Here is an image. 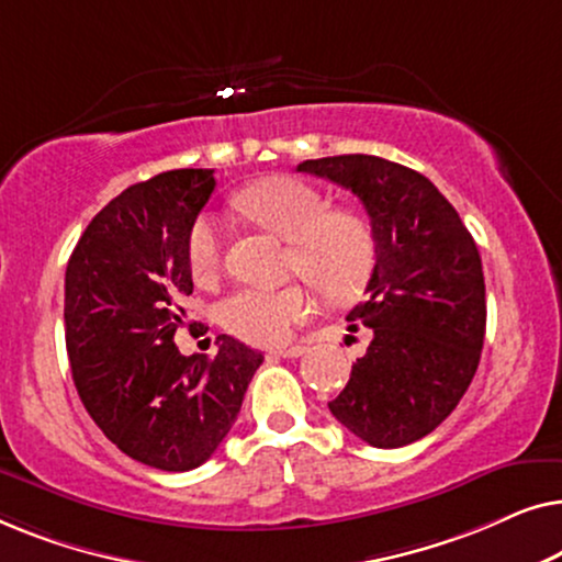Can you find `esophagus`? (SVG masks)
<instances>
[{
	"mask_svg": "<svg viewBox=\"0 0 562 562\" xmlns=\"http://www.w3.org/2000/svg\"><path fill=\"white\" fill-rule=\"evenodd\" d=\"M304 350L306 348H302V345H291V348L271 350V352H268V356H271V358H299V356H304Z\"/></svg>",
	"mask_w": 562,
	"mask_h": 562,
	"instance_id": "34e87169",
	"label": "esophagus"
}]
</instances>
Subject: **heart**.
Returning a JSON list of instances; mask_svg holds the SVG:
<instances>
[{"instance_id": "1", "label": "heart", "mask_w": 562, "mask_h": 562, "mask_svg": "<svg viewBox=\"0 0 562 562\" xmlns=\"http://www.w3.org/2000/svg\"><path fill=\"white\" fill-rule=\"evenodd\" d=\"M237 210L291 245L289 268L327 299L358 294L371 279L375 243L371 227L350 212H329V199L294 176H268L235 199ZM225 260V227L212 214L191 225L187 263L199 283H212ZM314 299L299 283L283 289H237L222 299L220 319L245 342L283 345L312 317Z\"/></svg>"}]
</instances>
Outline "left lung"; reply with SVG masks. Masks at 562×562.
Wrapping results in <instances>:
<instances>
[{
	"mask_svg": "<svg viewBox=\"0 0 562 562\" xmlns=\"http://www.w3.org/2000/svg\"><path fill=\"white\" fill-rule=\"evenodd\" d=\"M299 171L352 191L371 217L375 266L350 329L371 327L366 356L329 402L373 448L432 432L471 386L486 335L481 256L456 206L412 168L379 156H333Z\"/></svg>",
	"mask_w": 562,
	"mask_h": 562,
	"instance_id": "left-lung-1",
	"label": "left lung"
}]
</instances>
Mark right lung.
Segmentation results:
<instances>
[{
	"mask_svg": "<svg viewBox=\"0 0 562 562\" xmlns=\"http://www.w3.org/2000/svg\"><path fill=\"white\" fill-rule=\"evenodd\" d=\"M212 173L181 168L125 189L89 222L66 268V350L83 406L125 456L173 473L212 458L263 363L229 335L214 358L181 356L173 342L194 291L187 240Z\"/></svg>",
	"mask_w": 562,
	"mask_h": 562,
	"instance_id": "right-lung-1",
	"label": "right lung"
}]
</instances>
